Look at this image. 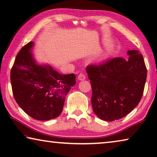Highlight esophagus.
Returning <instances> with one entry per match:
<instances>
[{
	"instance_id": "1",
	"label": "esophagus",
	"mask_w": 157,
	"mask_h": 157,
	"mask_svg": "<svg viewBox=\"0 0 157 157\" xmlns=\"http://www.w3.org/2000/svg\"><path fill=\"white\" fill-rule=\"evenodd\" d=\"M86 79V77L84 74L82 73H80L78 75V79L79 80H84V79Z\"/></svg>"
}]
</instances>
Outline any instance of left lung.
Wrapping results in <instances>:
<instances>
[{"label":"left lung","instance_id":"left-lung-1","mask_svg":"<svg viewBox=\"0 0 157 157\" xmlns=\"http://www.w3.org/2000/svg\"><path fill=\"white\" fill-rule=\"evenodd\" d=\"M127 54L126 60L114 58L86 67L92 88V109L101 120L125 117L138 105L143 94L147 79L143 56L137 50L128 51Z\"/></svg>","mask_w":157,"mask_h":157}]
</instances>
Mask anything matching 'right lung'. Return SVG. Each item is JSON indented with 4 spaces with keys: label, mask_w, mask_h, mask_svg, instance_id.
<instances>
[{
    "label": "right lung",
    "mask_w": 157,
    "mask_h": 157,
    "mask_svg": "<svg viewBox=\"0 0 157 157\" xmlns=\"http://www.w3.org/2000/svg\"><path fill=\"white\" fill-rule=\"evenodd\" d=\"M31 41L19 51L10 72L12 90L17 104L39 121L56 118L61 113L65 97L75 85V74L62 75L48 64H38Z\"/></svg>",
    "instance_id": "add662e5"
}]
</instances>
